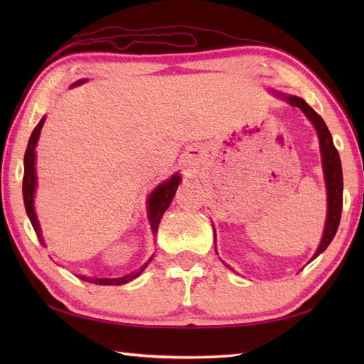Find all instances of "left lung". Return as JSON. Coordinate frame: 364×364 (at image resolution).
I'll use <instances>...</instances> for the list:
<instances>
[{"label": "left lung", "mask_w": 364, "mask_h": 364, "mask_svg": "<svg viewBox=\"0 0 364 364\" xmlns=\"http://www.w3.org/2000/svg\"><path fill=\"white\" fill-rule=\"evenodd\" d=\"M280 97H284V95H280ZM284 98L288 100L291 106L301 109V112H304L306 117L313 122V125H314L316 131H318V136H319L323 173H326V183H327L328 213H327L326 230H323V237H322L318 252L314 253V257H313V259H314L316 257H319V255L327 249L331 241H333V237H335L338 227H339V220H341V211H343L341 159H339V153L333 144V139H331L330 131L326 125V122L322 120L321 115L299 97H284Z\"/></svg>", "instance_id": "obj_1"}]
</instances>
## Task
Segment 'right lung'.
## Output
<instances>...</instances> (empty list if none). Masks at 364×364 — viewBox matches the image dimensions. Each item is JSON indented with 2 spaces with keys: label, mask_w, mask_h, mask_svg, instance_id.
<instances>
[{
  "label": "right lung",
  "mask_w": 364,
  "mask_h": 364,
  "mask_svg": "<svg viewBox=\"0 0 364 364\" xmlns=\"http://www.w3.org/2000/svg\"><path fill=\"white\" fill-rule=\"evenodd\" d=\"M82 81H78L76 84H81ZM45 117L37 123V127L34 128L33 134L29 137V142L25 151V173H23V200H25V208H26V214L33 223V228L36 231V235L38 237V241L42 242V236H41V225H38L36 213H34V191H36V168H34V161H36V145L38 141V134H41V129L43 127ZM178 184H180V175H173L170 180L166 183H162L161 186L153 191V194L149 198V218L151 223V230L153 233H156L158 227H159V220L162 218V214L168 208L172 198L175 197V192ZM43 244V242H42ZM151 261V258L149 259ZM149 266V262L137 270V272H133L125 277L120 278H90V277H80L81 280L94 283V284H125L131 280H134L136 277L141 275L142 270Z\"/></svg>",
  "instance_id": "1"
}]
</instances>
